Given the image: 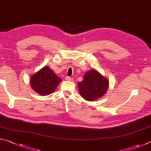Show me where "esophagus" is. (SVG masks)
<instances>
[{
	"mask_svg": "<svg viewBox=\"0 0 151 151\" xmlns=\"http://www.w3.org/2000/svg\"><path fill=\"white\" fill-rule=\"evenodd\" d=\"M65 79H66V80H67V81H73V78H71V77H70V76H67V77L65 78Z\"/></svg>",
	"mask_w": 151,
	"mask_h": 151,
	"instance_id": "obj_1",
	"label": "esophagus"
}]
</instances>
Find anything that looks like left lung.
Wrapping results in <instances>:
<instances>
[{
	"mask_svg": "<svg viewBox=\"0 0 151 151\" xmlns=\"http://www.w3.org/2000/svg\"><path fill=\"white\" fill-rule=\"evenodd\" d=\"M78 87L81 96L92 102L106 94L109 88V81L93 68L84 74L83 81L78 83Z\"/></svg>",
	"mask_w": 151,
	"mask_h": 151,
	"instance_id": "left-lung-1",
	"label": "left lung"
}]
</instances>
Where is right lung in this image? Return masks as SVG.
Segmentation results:
<instances>
[{
	"mask_svg": "<svg viewBox=\"0 0 151 151\" xmlns=\"http://www.w3.org/2000/svg\"><path fill=\"white\" fill-rule=\"evenodd\" d=\"M29 81L35 92L47 96L55 91L62 80L48 66H45L32 75Z\"/></svg>",
	"mask_w": 151,
	"mask_h": 151,
	"instance_id": "obj_1",
	"label": "right lung"
}]
</instances>
